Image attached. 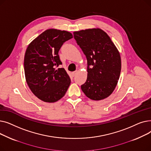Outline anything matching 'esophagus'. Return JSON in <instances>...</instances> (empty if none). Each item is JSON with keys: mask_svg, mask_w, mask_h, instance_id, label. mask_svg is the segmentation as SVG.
I'll use <instances>...</instances> for the list:
<instances>
[{"mask_svg": "<svg viewBox=\"0 0 151 151\" xmlns=\"http://www.w3.org/2000/svg\"><path fill=\"white\" fill-rule=\"evenodd\" d=\"M77 73H78V71H74V72L72 73V75L74 76L77 74Z\"/></svg>", "mask_w": 151, "mask_h": 151, "instance_id": "34e87169", "label": "esophagus"}]
</instances>
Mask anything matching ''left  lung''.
I'll use <instances>...</instances> for the list:
<instances>
[{"instance_id": "obj_1", "label": "left lung", "mask_w": 151, "mask_h": 151, "mask_svg": "<svg viewBox=\"0 0 151 151\" xmlns=\"http://www.w3.org/2000/svg\"><path fill=\"white\" fill-rule=\"evenodd\" d=\"M88 60V77L81 88L92 100H104L113 93L121 70L119 51L109 35L100 28L73 32Z\"/></svg>"}]
</instances>
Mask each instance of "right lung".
Wrapping results in <instances>:
<instances>
[{"label":"right lung","mask_w":151,"mask_h":151,"mask_svg":"<svg viewBox=\"0 0 151 151\" xmlns=\"http://www.w3.org/2000/svg\"><path fill=\"white\" fill-rule=\"evenodd\" d=\"M73 38L68 31L47 29L28 45L24 66L27 84L35 96L43 101L54 103L61 99L71 80L63 68L59 51L65 42Z\"/></svg>","instance_id":"add662e5"}]
</instances>
